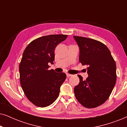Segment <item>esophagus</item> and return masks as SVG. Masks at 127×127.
Listing matches in <instances>:
<instances>
[{
  "label": "esophagus",
  "instance_id": "1",
  "mask_svg": "<svg viewBox=\"0 0 127 127\" xmlns=\"http://www.w3.org/2000/svg\"><path fill=\"white\" fill-rule=\"evenodd\" d=\"M66 76H67V77H70V76H72V74H69V73H66Z\"/></svg>",
  "mask_w": 127,
  "mask_h": 127
}]
</instances>
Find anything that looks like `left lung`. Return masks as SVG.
I'll return each mask as SVG.
<instances>
[{"label": "left lung", "instance_id": "left-lung-1", "mask_svg": "<svg viewBox=\"0 0 127 127\" xmlns=\"http://www.w3.org/2000/svg\"><path fill=\"white\" fill-rule=\"evenodd\" d=\"M79 47V61L87 65L88 77L80 75L74 87L76 99L83 106L94 108L105 103L115 86L116 65L106 46L94 39L73 36Z\"/></svg>", "mask_w": 127, "mask_h": 127}]
</instances>
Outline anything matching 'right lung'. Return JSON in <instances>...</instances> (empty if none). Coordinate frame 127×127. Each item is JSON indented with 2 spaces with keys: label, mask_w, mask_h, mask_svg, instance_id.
<instances>
[{
  "label": "right lung",
  "mask_w": 127,
  "mask_h": 127,
  "mask_svg": "<svg viewBox=\"0 0 127 127\" xmlns=\"http://www.w3.org/2000/svg\"><path fill=\"white\" fill-rule=\"evenodd\" d=\"M67 37L64 34L42 36L24 50L19 66L21 84L27 98L38 107L48 106L55 102L66 78L65 73L48 70V64H53L55 47Z\"/></svg>",
  "instance_id": "add662e5"
}]
</instances>
